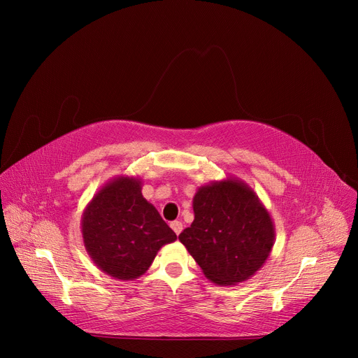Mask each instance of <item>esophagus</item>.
<instances>
[{
    "mask_svg": "<svg viewBox=\"0 0 358 358\" xmlns=\"http://www.w3.org/2000/svg\"><path fill=\"white\" fill-rule=\"evenodd\" d=\"M171 229H173L177 235H180V234H181V231H182V223H181L180 220H174V222H171Z\"/></svg>",
    "mask_w": 358,
    "mask_h": 358,
    "instance_id": "obj_1",
    "label": "esophagus"
}]
</instances>
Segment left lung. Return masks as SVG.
<instances>
[{
  "mask_svg": "<svg viewBox=\"0 0 358 358\" xmlns=\"http://www.w3.org/2000/svg\"><path fill=\"white\" fill-rule=\"evenodd\" d=\"M194 220L178 239L215 285L251 278L274 245L271 215L248 184L227 178L201 185L193 197Z\"/></svg>",
  "mask_w": 358,
  "mask_h": 358,
  "instance_id": "left-lung-1",
  "label": "left lung"
}]
</instances>
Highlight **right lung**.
<instances>
[{"label":"right lung","mask_w":358,"mask_h":358,"mask_svg":"<svg viewBox=\"0 0 358 358\" xmlns=\"http://www.w3.org/2000/svg\"><path fill=\"white\" fill-rule=\"evenodd\" d=\"M84 247L103 273L135 280L158 251L177 239L158 210L142 196V180L119 176L94 194L81 217Z\"/></svg>","instance_id":"obj_1"}]
</instances>
